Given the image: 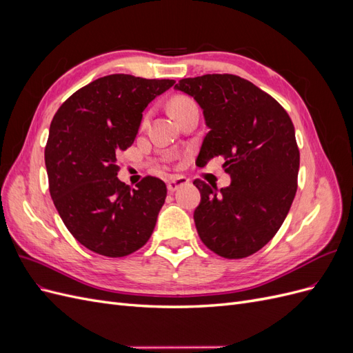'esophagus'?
<instances>
[{"instance_id":"esophagus-1","label":"esophagus","mask_w":353,"mask_h":353,"mask_svg":"<svg viewBox=\"0 0 353 353\" xmlns=\"http://www.w3.org/2000/svg\"><path fill=\"white\" fill-rule=\"evenodd\" d=\"M188 178L187 176H183V175H179V176H174L172 179H169V183H168V191H170V193H174V191H176L179 187H183V185H185L187 183H188Z\"/></svg>"}]
</instances>
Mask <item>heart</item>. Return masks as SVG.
Segmentation results:
<instances>
[{
    "label": "heart",
    "mask_w": 353,
    "mask_h": 353,
    "mask_svg": "<svg viewBox=\"0 0 353 353\" xmlns=\"http://www.w3.org/2000/svg\"><path fill=\"white\" fill-rule=\"evenodd\" d=\"M191 105H196L193 99L187 97V95H175V97H172L169 101V110L175 117L178 113L191 108Z\"/></svg>",
    "instance_id": "b5f03b06"
}]
</instances>
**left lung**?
I'll return each instance as SVG.
<instances>
[{
	"label": "left lung",
	"mask_w": 353,
	"mask_h": 353,
	"mask_svg": "<svg viewBox=\"0 0 353 353\" xmlns=\"http://www.w3.org/2000/svg\"><path fill=\"white\" fill-rule=\"evenodd\" d=\"M175 88L199 103L209 128L199 165L221 156L231 176L221 190L194 181L199 236L222 258H248L275 236L293 203L301 162L293 122L270 94L236 74L185 78Z\"/></svg>",
	"instance_id": "8db88e82"
}]
</instances>
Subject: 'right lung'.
Masks as SVG:
<instances>
[{"instance_id": "right-lung-1", "label": "right lung", "mask_w": 353, "mask_h": 353, "mask_svg": "<svg viewBox=\"0 0 353 353\" xmlns=\"http://www.w3.org/2000/svg\"><path fill=\"white\" fill-rule=\"evenodd\" d=\"M174 83L109 74L72 94L52 117L46 147L50 194L72 236L95 253L122 258L152 236L166 185L145 176L131 190L117 178L116 162L132 145L148 103Z\"/></svg>"}]
</instances>
